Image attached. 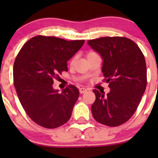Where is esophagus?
<instances>
[{
  "mask_svg": "<svg viewBox=\"0 0 158 158\" xmlns=\"http://www.w3.org/2000/svg\"><path fill=\"white\" fill-rule=\"evenodd\" d=\"M86 91H87V89H85V88H80V89H79V92H80L81 94L85 93V92H86Z\"/></svg>",
  "mask_w": 158,
  "mask_h": 158,
  "instance_id": "34e87169",
  "label": "esophagus"
}]
</instances>
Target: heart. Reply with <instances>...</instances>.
Returning <instances> with one entry per match:
<instances>
[{"label": "heart", "instance_id": "1", "mask_svg": "<svg viewBox=\"0 0 158 158\" xmlns=\"http://www.w3.org/2000/svg\"><path fill=\"white\" fill-rule=\"evenodd\" d=\"M95 55H96V53H95V52H92V51H89V52H88L86 53V57H87V59L89 60V58H91V57H92L93 56H95ZM76 56H73L69 61L70 66H73V65H74V63H76Z\"/></svg>", "mask_w": 158, "mask_h": 158}]
</instances>
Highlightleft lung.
I'll list each match as a JSON object with an SVG mask.
<instances>
[{
	"label": "left lung",
	"mask_w": 158,
	"mask_h": 158,
	"mask_svg": "<svg viewBox=\"0 0 158 158\" xmlns=\"http://www.w3.org/2000/svg\"><path fill=\"white\" fill-rule=\"evenodd\" d=\"M103 59L104 81L110 92L94 89L92 113L95 121L116 127L128 122L141 102L147 85L144 56L134 41L123 36H106L88 41Z\"/></svg>",
	"instance_id": "1"
}]
</instances>
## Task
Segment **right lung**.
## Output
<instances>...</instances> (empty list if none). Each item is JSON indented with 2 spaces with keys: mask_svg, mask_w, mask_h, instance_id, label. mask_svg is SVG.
I'll list each match as a JSON object with an SVG mask.
<instances>
[{
  "mask_svg": "<svg viewBox=\"0 0 158 158\" xmlns=\"http://www.w3.org/2000/svg\"><path fill=\"white\" fill-rule=\"evenodd\" d=\"M84 43L38 35L25 43L17 54L14 86L27 114L38 125L56 128L69 120L79 89L69 85L59 93L52 84L59 75L68 71L67 61Z\"/></svg>",
  "mask_w": 158,
  "mask_h": 158,
  "instance_id": "right-lung-1",
  "label": "right lung"
}]
</instances>
